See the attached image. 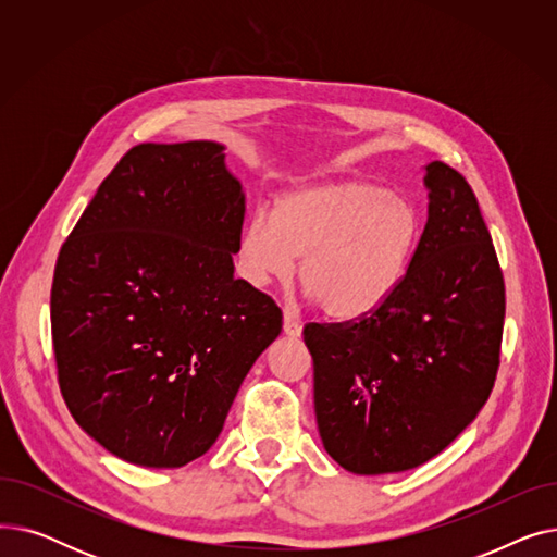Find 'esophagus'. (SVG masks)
I'll return each mask as SVG.
<instances>
[{
	"instance_id": "1",
	"label": "esophagus",
	"mask_w": 557,
	"mask_h": 557,
	"mask_svg": "<svg viewBox=\"0 0 557 557\" xmlns=\"http://www.w3.org/2000/svg\"><path fill=\"white\" fill-rule=\"evenodd\" d=\"M284 334L286 336H294V338L302 334V323H300L296 315H290L288 311L284 313Z\"/></svg>"
}]
</instances>
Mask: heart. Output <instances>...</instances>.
I'll return each mask as SVG.
<instances>
[{
	"label": "heart",
	"instance_id": "obj_1",
	"mask_svg": "<svg viewBox=\"0 0 557 557\" xmlns=\"http://www.w3.org/2000/svg\"><path fill=\"white\" fill-rule=\"evenodd\" d=\"M422 239L413 200L372 181L286 191L273 214L255 212L239 237V269L255 286L300 282L327 315L363 318L404 282Z\"/></svg>",
	"mask_w": 557,
	"mask_h": 557
}]
</instances>
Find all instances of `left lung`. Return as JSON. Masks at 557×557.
<instances>
[{
	"label": "left lung",
	"instance_id": "8db88e82",
	"mask_svg": "<svg viewBox=\"0 0 557 557\" xmlns=\"http://www.w3.org/2000/svg\"><path fill=\"white\" fill-rule=\"evenodd\" d=\"M429 219L404 282L376 311L309 323L315 422L355 474L413 470L456 441L499 372L506 284L479 200L426 164Z\"/></svg>",
	"mask_w": 557,
	"mask_h": 557
}]
</instances>
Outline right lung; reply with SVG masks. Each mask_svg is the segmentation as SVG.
Masks as SVG:
<instances>
[{
	"mask_svg": "<svg viewBox=\"0 0 557 557\" xmlns=\"http://www.w3.org/2000/svg\"><path fill=\"white\" fill-rule=\"evenodd\" d=\"M216 141L137 144L61 248L58 386L78 426L141 467L208 451L282 309L234 277L246 200Z\"/></svg>",
	"mask_w": 557,
	"mask_h": 557,
	"instance_id": "obj_1",
	"label": "right lung"
}]
</instances>
